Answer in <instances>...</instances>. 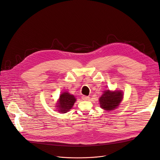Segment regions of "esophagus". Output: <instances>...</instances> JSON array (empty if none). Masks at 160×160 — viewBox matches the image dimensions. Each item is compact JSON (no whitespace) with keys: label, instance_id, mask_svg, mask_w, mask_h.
<instances>
[{"label":"esophagus","instance_id":"obj_1","mask_svg":"<svg viewBox=\"0 0 160 160\" xmlns=\"http://www.w3.org/2000/svg\"><path fill=\"white\" fill-rule=\"evenodd\" d=\"M82 99L84 101H88L90 99V97L88 96H84V95H83V96H82Z\"/></svg>","mask_w":160,"mask_h":160}]
</instances>
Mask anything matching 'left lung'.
<instances>
[{
	"label": "left lung",
	"mask_w": 160,
	"mask_h": 160,
	"mask_svg": "<svg viewBox=\"0 0 160 160\" xmlns=\"http://www.w3.org/2000/svg\"><path fill=\"white\" fill-rule=\"evenodd\" d=\"M123 99L122 92L120 91L110 92L106 90L99 99L100 106L104 109L109 111L115 109Z\"/></svg>",
	"instance_id": "1"
}]
</instances>
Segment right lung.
I'll use <instances>...</instances> for the list:
<instances>
[{
  "label": "right lung",
  "instance_id": "add662e5",
  "mask_svg": "<svg viewBox=\"0 0 160 160\" xmlns=\"http://www.w3.org/2000/svg\"><path fill=\"white\" fill-rule=\"evenodd\" d=\"M76 100V98L73 95H70L68 92L63 93L59 96V100L58 103L57 108L59 109V112L67 113L72 108Z\"/></svg>",
  "mask_w": 160,
  "mask_h": 160
}]
</instances>
